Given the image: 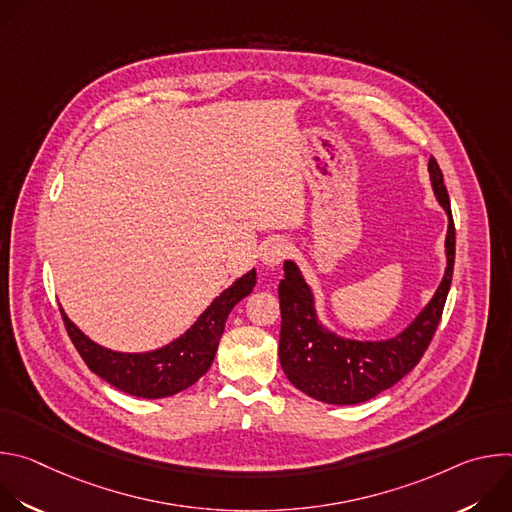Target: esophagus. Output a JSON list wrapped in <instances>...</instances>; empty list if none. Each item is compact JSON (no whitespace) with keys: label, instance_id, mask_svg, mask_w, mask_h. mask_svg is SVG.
Masks as SVG:
<instances>
[{"label":"esophagus","instance_id":"obj_1","mask_svg":"<svg viewBox=\"0 0 512 512\" xmlns=\"http://www.w3.org/2000/svg\"><path fill=\"white\" fill-rule=\"evenodd\" d=\"M287 253H289V245L283 243V241H279V239H275V241H269V243L263 247V251H261V261H263L265 265H269V267H277V265L287 257Z\"/></svg>","mask_w":512,"mask_h":512}]
</instances>
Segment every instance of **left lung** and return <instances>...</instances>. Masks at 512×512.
<instances>
[{"label": "left lung", "mask_w": 512, "mask_h": 512, "mask_svg": "<svg viewBox=\"0 0 512 512\" xmlns=\"http://www.w3.org/2000/svg\"><path fill=\"white\" fill-rule=\"evenodd\" d=\"M429 182L448 214L446 271L431 300L395 336L354 340L332 332L318 318L314 291L296 261H283L279 283V362L289 383L312 399L330 405H356L377 397L401 381L421 360L440 324L454 273L456 229L450 196L437 162L429 160Z\"/></svg>", "instance_id": "1"}]
</instances>
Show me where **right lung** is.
<instances>
[{
  "instance_id": "1",
  "label": "right lung",
  "mask_w": 512,
  "mask_h": 512,
  "mask_svg": "<svg viewBox=\"0 0 512 512\" xmlns=\"http://www.w3.org/2000/svg\"><path fill=\"white\" fill-rule=\"evenodd\" d=\"M257 283L255 269L233 281L198 320L172 342L148 352H119L91 340L60 308L66 332L87 367L115 389L141 397L164 399L192 387L214 360L231 310L247 298Z\"/></svg>"
}]
</instances>
